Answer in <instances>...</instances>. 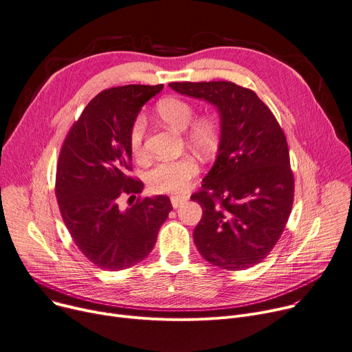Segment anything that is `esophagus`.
Segmentation results:
<instances>
[{
    "instance_id": "1",
    "label": "esophagus",
    "mask_w": 352,
    "mask_h": 352,
    "mask_svg": "<svg viewBox=\"0 0 352 352\" xmlns=\"http://www.w3.org/2000/svg\"><path fill=\"white\" fill-rule=\"evenodd\" d=\"M186 199H188V197H186V195H173L171 197V204H173L174 208H178L184 202H186Z\"/></svg>"
}]
</instances>
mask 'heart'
I'll use <instances>...</instances> for the list:
<instances>
[{
  "instance_id": "1",
  "label": "heart",
  "mask_w": 352,
  "mask_h": 352,
  "mask_svg": "<svg viewBox=\"0 0 352 352\" xmlns=\"http://www.w3.org/2000/svg\"><path fill=\"white\" fill-rule=\"evenodd\" d=\"M157 113L162 122L178 131L186 132V140L201 153H212L221 140L219 124L212 117H199L195 119L194 106L184 99L168 98L157 104ZM146 117L138 114L131 123L129 133L130 148L137 158L146 155ZM199 173V166L194 157L182 155L175 160L157 162L147 173L146 182L148 190L154 194H175L184 191L190 181Z\"/></svg>"
}]
</instances>
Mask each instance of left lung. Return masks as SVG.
Segmentation results:
<instances>
[{
	"label": "left lung",
	"instance_id": "left-lung-1",
	"mask_svg": "<svg viewBox=\"0 0 352 352\" xmlns=\"http://www.w3.org/2000/svg\"><path fill=\"white\" fill-rule=\"evenodd\" d=\"M170 87L212 103L221 114L217 161L191 195L202 206L194 230L201 256L226 270L261 263L282 236L294 199L282 127L253 90L232 82H173Z\"/></svg>",
	"mask_w": 352,
	"mask_h": 352
}]
</instances>
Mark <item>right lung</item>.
<instances>
[{
    "mask_svg": "<svg viewBox=\"0 0 352 352\" xmlns=\"http://www.w3.org/2000/svg\"><path fill=\"white\" fill-rule=\"evenodd\" d=\"M162 87L126 85L100 91L59 153L55 194L62 219L78 249L103 270L144 261L173 209L166 195L138 197L126 210L119 206L122 197L143 191V182L127 174L133 170L129 133L142 106Z\"/></svg>",
    "mask_w": 352,
    "mask_h": 352,
    "instance_id": "obj_1",
    "label": "right lung"
}]
</instances>
